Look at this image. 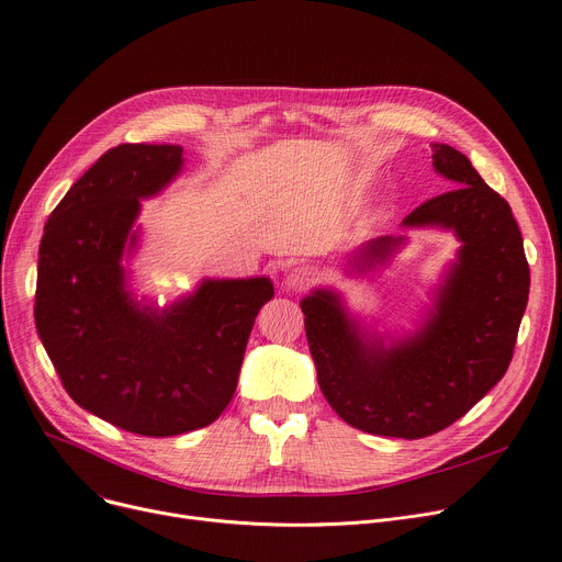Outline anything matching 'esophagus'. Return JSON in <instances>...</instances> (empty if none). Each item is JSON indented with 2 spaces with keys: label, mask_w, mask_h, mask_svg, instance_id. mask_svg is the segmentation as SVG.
I'll return each mask as SVG.
<instances>
[{
  "label": "esophagus",
  "mask_w": 562,
  "mask_h": 562,
  "mask_svg": "<svg viewBox=\"0 0 562 562\" xmlns=\"http://www.w3.org/2000/svg\"><path fill=\"white\" fill-rule=\"evenodd\" d=\"M316 280H318V271L312 269V266H296V269H291L286 276V286L303 291V289H310Z\"/></svg>",
  "instance_id": "34e87169"
}]
</instances>
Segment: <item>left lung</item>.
Wrapping results in <instances>:
<instances>
[{
	"mask_svg": "<svg viewBox=\"0 0 562 562\" xmlns=\"http://www.w3.org/2000/svg\"><path fill=\"white\" fill-rule=\"evenodd\" d=\"M432 166L460 187L419 204L403 225L451 227L462 250L422 333L392 348L367 346L335 293L316 291L301 305L323 396L371 435L419 439L464 417L506 375L528 303L530 271L510 204L451 145H435ZM394 246L382 236L356 261L373 266Z\"/></svg>",
	"mask_w": 562,
	"mask_h": 562,
	"instance_id": "obj_1",
	"label": "left lung"
}]
</instances>
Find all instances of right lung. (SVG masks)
<instances>
[{
    "mask_svg": "<svg viewBox=\"0 0 562 562\" xmlns=\"http://www.w3.org/2000/svg\"><path fill=\"white\" fill-rule=\"evenodd\" d=\"M180 145L123 143L88 168L49 214L38 250L36 328L70 398L145 437L210 426L234 396L269 278L206 280L157 314L125 291L121 257L138 216L180 172Z\"/></svg>",
    "mask_w": 562,
    "mask_h": 562,
    "instance_id": "obj_1",
    "label": "right lung"
}]
</instances>
